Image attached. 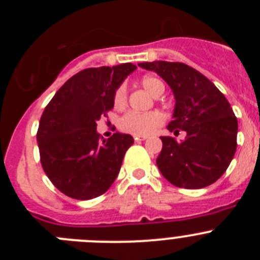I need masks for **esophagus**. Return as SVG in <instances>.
I'll list each match as a JSON object with an SVG mask.
<instances>
[{
  "instance_id": "1",
  "label": "esophagus",
  "mask_w": 260,
  "mask_h": 260,
  "mask_svg": "<svg viewBox=\"0 0 260 260\" xmlns=\"http://www.w3.org/2000/svg\"><path fill=\"white\" fill-rule=\"evenodd\" d=\"M134 139H135V142H142V141H146L147 137L146 135H135Z\"/></svg>"
}]
</instances>
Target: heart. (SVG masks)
Instances as JSON below:
<instances>
[{
  "mask_svg": "<svg viewBox=\"0 0 260 260\" xmlns=\"http://www.w3.org/2000/svg\"><path fill=\"white\" fill-rule=\"evenodd\" d=\"M142 86L147 92L151 93L153 98H158L164 92V84L161 80L153 77H146L142 79ZM126 103V88L123 86L119 87L114 93V105L117 108L123 107ZM164 122V116L157 110L152 112H127L122 118L119 119V128L122 132L130 133L134 135H150L158 126Z\"/></svg>",
  "mask_w": 260,
  "mask_h": 260,
  "instance_id": "b5f03b06",
  "label": "heart"
}]
</instances>
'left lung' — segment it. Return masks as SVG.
Masks as SVG:
<instances>
[{"instance_id": "obj_1", "label": "left lung", "mask_w": 260, "mask_h": 260, "mask_svg": "<svg viewBox=\"0 0 260 260\" xmlns=\"http://www.w3.org/2000/svg\"><path fill=\"white\" fill-rule=\"evenodd\" d=\"M155 71L171 87L176 99L169 132L186 133L183 141L161 137L158 171L172 185L202 189L217 181L237 148V118L225 96L208 78L182 62L138 63Z\"/></svg>"}]
</instances>
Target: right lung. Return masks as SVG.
<instances>
[{
	"mask_svg": "<svg viewBox=\"0 0 260 260\" xmlns=\"http://www.w3.org/2000/svg\"><path fill=\"white\" fill-rule=\"evenodd\" d=\"M137 69L133 63L84 69L53 96L40 118L38 144L45 174L70 198L88 201L113 185L132 135L100 139L98 121L114 107V93Z\"/></svg>",
	"mask_w": 260,
	"mask_h": 260,
	"instance_id": "1",
	"label": "right lung"
}]
</instances>
